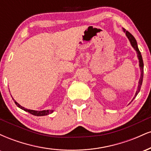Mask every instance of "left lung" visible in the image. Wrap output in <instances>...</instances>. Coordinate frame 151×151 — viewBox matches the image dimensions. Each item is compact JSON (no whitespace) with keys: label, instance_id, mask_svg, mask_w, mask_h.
Wrapping results in <instances>:
<instances>
[{"label":"left lung","instance_id":"obj_1","mask_svg":"<svg viewBox=\"0 0 151 151\" xmlns=\"http://www.w3.org/2000/svg\"><path fill=\"white\" fill-rule=\"evenodd\" d=\"M123 30H124V32H126V37H128V39L129 40L130 42H131V45H132V47L134 48V50H136L137 52V56H138V60H139V67H140V70H141V78H140L139 81H138V89H137L136 94H135V96L133 97V99L136 98V96H137L138 92L140 91V89H141V85H142V82H143V59H142V56L141 52L139 51V49L138 47V45H137V42L135 39V37L131 35L129 31H127L126 29L123 28Z\"/></svg>","mask_w":151,"mask_h":151}]
</instances>
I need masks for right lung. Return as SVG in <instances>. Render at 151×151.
Instances as JSON below:
<instances>
[{
  "label": "right lung",
  "instance_id": "1",
  "mask_svg": "<svg viewBox=\"0 0 151 151\" xmlns=\"http://www.w3.org/2000/svg\"><path fill=\"white\" fill-rule=\"evenodd\" d=\"M14 100L15 101V104L17 105V106L19 107V108H20L22 110L28 112V113H30L31 114H32V115L34 116H46V115H48V114L52 113L53 112V110H43V111H35V110H31V109H25L24 108V107H22L18 103H17L16 101H15V99Z\"/></svg>",
  "mask_w": 151,
  "mask_h": 151
}]
</instances>
